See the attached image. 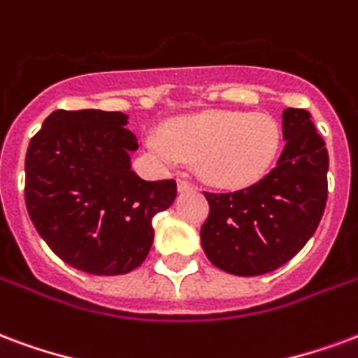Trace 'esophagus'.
<instances>
[{
    "mask_svg": "<svg viewBox=\"0 0 358 358\" xmlns=\"http://www.w3.org/2000/svg\"><path fill=\"white\" fill-rule=\"evenodd\" d=\"M177 187H179L181 192H187V190L194 189V185H192L190 181H187V179H179V181H177Z\"/></svg>",
    "mask_w": 358,
    "mask_h": 358,
    "instance_id": "esophagus-1",
    "label": "esophagus"
}]
</instances>
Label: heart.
<instances>
[{
	"instance_id": "1",
	"label": "heart",
	"mask_w": 358,
	"mask_h": 358,
	"mask_svg": "<svg viewBox=\"0 0 358 358\" xmlns=\"http://www.w3.org/2000/svg\"><path fill=\"white\" fill-rule=\"evenodd\" d=\"M282 143L280 125L268 114L206 112L179 118L150 133L147 147L164 162L176 156L198 164L206 181L240 189L259 181L275 164Z\"/></svg>"
}]
</instances>
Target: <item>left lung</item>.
I'll return each mask as SVG.
<instances>
[{"label":"left lung","mask_w":358,"mask_h":358,"mask_svg":"<svg viewBox=\"0 0 358 358\" xmlns=\"http://www.w3.org/2000/svg\"><path fill=\"white\" fill-rule=\"evenodd\" d=\"M286 145L262 181L234 192H204L210 213L200 229L215 267L257 276L282 267L317 231L328 200V150L311 114L286 108Z\"/></svg>","instance_id":"8db88e82"}]
</instances>
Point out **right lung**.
<instances>
[{
	"instance_id": "right-lung-1",
	"label": "right lung",
	"mask_w": 358,
	"mask_h": 358,
	"mask_svg": "<svg viewBox=\"0 0 358 358\" xmlns=\"http://www.w3.org/2000/svg\"><path fill=\"white\" fill-rule=\"evenodd\" d=\"M122 112L55 110L26 152L28 215L47 246L78 271L125 275L150 252L152 217L177 196L173 179L131 169L137 137Z\"/></svg>"
}]
</instances>
